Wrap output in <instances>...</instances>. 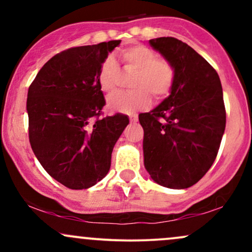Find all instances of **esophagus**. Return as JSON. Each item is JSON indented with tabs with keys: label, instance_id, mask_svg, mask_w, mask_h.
I'll list each match as a JSON object with an SVG mask.
<instances>
[{
	"label": "esophagus",
	"instance_id": "esophagus-1",
	"mask_svg": "<svg viewBox=\"0 0 252 252\" xmlns=\"http://www.w3.org/2000/svg\"><path fill=\"white\" fill-rule=\"evenodd\" d=\"M129 118H130V122H131V123H136L138 121L137 115H131V116H130Z\"/></svg>",
	"mask_w": 252,
	"mask_h": 252
}]
</instances>
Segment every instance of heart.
Returning <instances> with one entry per match:
<instances>
[{
	"instance_id": "b5f03b06",
	"label": "heart",
	"mask_w": 252,
	"mask_h": 252,
	"mask_svg": "<svg viewBox=\"0 0 252 252\" xmlns=\"http://www.w3.org/2000/svg\"><path fill=\"white\" fill-rule=\"evenodd\" d=\"M124 70L134 73L130 80L129 92H117L108 98V108L114 112L134 114L138 110L147 109L150 96L162 99L169 94L175 80L174 66L168 60L158 58L149 47L142 45L132 46L121 52ZM120 70L115 59H104L98 72V85L105 94H111L116 89Z\"/></svg>"
}]
</instances>
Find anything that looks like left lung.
Masks as SVG:
<instances>
[{
    "mask_svg": "<svg viewBox=\"0 0 252 252\" xmlns=\"http://www.w3.org/2000/svg\"><path fill=\"white\" fill-rule=\"evenodd\" d=\"M149 45L174 66L175 80L162 103L138 115L144 167L161 186L189 189L218 154L226 123L221 83L215 68L181 40L156 37Z\"/></svg>",
    "mask_w": 252,
    "mask_h": 252,
    "instance_id": "8db88e82",
    "label": "left lung"
}]
</instances>
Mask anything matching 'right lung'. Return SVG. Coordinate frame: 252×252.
Wrapping results in <instances>:
<instances>
[{"instance_id": "right-lung-1", "label": "right lung", "mask_w": 252, "mask_h": 252, "mask_svg": "<svg viewBox=\"0 0 252 252\" xmlns=\"http://www.w3.org/2000/svg\"><path fill=\"white\" fill-rule=\"evenodd\" d=\"M121 40L73 47L51 58L28 89L30 142L43 169L71 189L94 186L108 174L128 116L99 118L105 105L99 67Z\"/></svg>"}]
</instances>
